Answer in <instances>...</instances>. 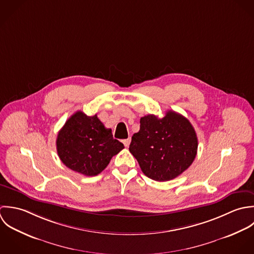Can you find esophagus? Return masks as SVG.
<instances>
[{"label": "esophagus", "mask_w": 254, "mask_h": 254, "mask_svg": "<svg viewBox=\"0 0 254 254\" xmlns=\"http://www.w3.org/2000/svg\"><path fill=\"white\" fill-rule=\"evenodd\" d=\"M123 143L125 144L126 147H128L129 144H130V137H128V138H127V139H124V140H123Z\"/></svg>", "instance_id": "1"}]
</instances>
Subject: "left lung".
<instances>
[{
	"label": "left lung",
	"instance_id": "8db88e82",
	"mask_svg": "<svg viewBox=\"0 0 254 254\" xmlns=\"http://www.w3.org/2000/svg\"><path fill=\"white\" fill-rule=\"evenodd\" d=\"M197 136L190 121L174 111L164 118L147 115L140 119V129L131 137L129 152L143 174L157 182L171 181L194 161Z\"/></svg>",
	"mask_w": 254,
	"mask_h": 254
}]
</instances>
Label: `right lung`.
<instances>
[{
	"mask_svg": "<svg viewBox=\"0 0 254 254\" xmlns=\"http://www.w3.org/2000/svg\"><path fill=\"white\" fill-rule=\"evenodd\" d=\"M57 152L70 170L87 177L100 174L113 156L125 148L114 139L97 115L88 117L81 111L74 113L61 128L57 137Z\"/></svg>",
	"mask_w": 254,
	"mask_h": 254,
	"instance_id": "obj_1",
	"label": "right lung"
}]
</instances>
